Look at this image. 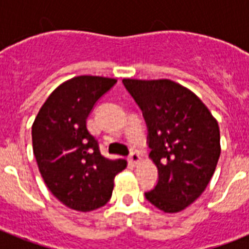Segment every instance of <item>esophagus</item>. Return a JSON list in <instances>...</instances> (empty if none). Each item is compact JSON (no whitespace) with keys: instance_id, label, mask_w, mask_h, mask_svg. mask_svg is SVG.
<instances>
[{"instance_id":"1","label":"esophagus","mask_w":249,"mask_h":249,"mask_svg":"<svg viewBox=\"0 0 249 249\" xmlns=\"http://www.w3.org/2000/svg\"><path fill=\"white\" fill-rule=\"evenodd\" d=\"M129 160H131V162H133V163H138V160H140V153H138L137 151H132L131 153H129Z\"/></svg>"}]
</instances>
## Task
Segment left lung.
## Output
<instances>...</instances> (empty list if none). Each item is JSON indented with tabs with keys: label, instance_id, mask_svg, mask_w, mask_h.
I'll use <instances>...</instances> for the list:
<instances>
[{
	"label": "left lung",
	"instance_id": "8db88e82",
	"mask_svg": "<svg viewBox=\"0 0 249 249\" xmlns=\"http://www.w3.org/2000/svg\"><path fill=\"white\" fill-rule=\"evenodd\" d=\"M142 111L158 168L155 188L144 197L158 210L176 213L198 198L221 155L219 127L201 100L169 80L122 81Z\"/></svg>",
	"mask_w": 249,
	"mask_h": 249
}]
</instances>
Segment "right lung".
Listing matches in <instances>:
<instances>
[{"mask_svg":"<svg viewBox=\"0 0 249 249\" xmlns=\"http://www.w3.org/2000/svg\"><path fill=\"white\" fill-rule=\"evenodd\" d=\"M117 80L78 76L58 86L39 109L32 126V144L38 169L51 193L68 208L89 212L105 206L113 179L126 168L124 160H111L86 121Z\"/></svg>","mask_w":249,"mask_h":249,"instance_id":"1","label":"right lung"}]
</instances>
